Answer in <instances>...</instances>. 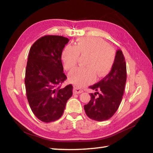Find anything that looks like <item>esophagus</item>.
<instances>
[{"instance_id":"1","label":"esophagus","mask_w":153,"mask_h":153,"mask_svg":"<svg viewBox=\"0 0 153 153\" xmlns=\"http://www.w3.org/2000/svg\"><path fill=\"white\" fill-rule=\"evenodd\" d=\"M73 91H74V94H80V93L83 92V90L80 88H79V87L74 86Z\"/></svg>"}]
</instances>
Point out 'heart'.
I'll use <instances>...</instances> for the list:
<instances>
[{
  "label": "heart",
  "instance_id": "heart-1",
  "mask_svg": "<svg viewBox=\"0 0 153 153\" xmlns=\"http://www.w3.org/2000/svg\"><path fill=\"white\" fill-rule=\"evenodd\" d=\"M88 55L86 67H77L70 72L69 79L74 84L84 86L94 79L96 74L102 77L112 68L115 59V51L102 39L86 37L79 39L73 46H67L62 53V61L66 70L77 65L79 56Z\"/></svg>",
  "mask_w": 153,
  "mask_h": 153
}]
</instances>
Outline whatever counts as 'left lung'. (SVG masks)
I'll return each mask as SVG.
<instances>
[{
	"instance_id": "1",
	"label": "left lung",
	"mask_w": 153,
	"mask_h": 153,
	"mask_svg": "<svg viewBox=\"0 0 153 153\" xmlns=\"http://www.w3.org/2000/svg\"><path fill=\"white\" fill-rule=\"evenodd\" d=\"M126 79L125 58L122 51L117 50L109 74L100 82L89 87L96 92L90 93L91 99L84 105L88 117L97 121L107 120L112 117L122 100Z\"/></svg>"
}]
</instances>
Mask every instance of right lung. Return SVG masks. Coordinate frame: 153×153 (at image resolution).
<instances>
[{"instance_id":"right-lung-1","label":"right lung","mask_w":153,"mask_h":153,"mask_svg":"<svg viewBox=\"0 0 153 153\" xmlns=\"http://www.w3.org/2000/svg\"><path fill=\"white\" fill-rule=\"evenodd\" d=\"M69 40L48 35L31 46L25 69L26 96L33 113L45 123L59 120L73 94L71 84L61 88L66 80L61 55Z\"/></svg>"}]
</instances>
